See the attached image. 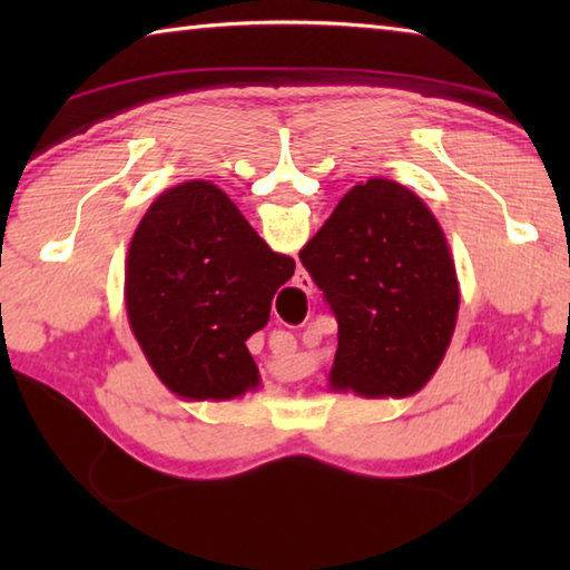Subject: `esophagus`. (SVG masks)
<instances>
[{"mask_svg": "<svg viewBox=\"0 0 570 570\" xmlns=\"http://www.w3.org/2000/svg\"><path fill=\"white\" fill-rule=\"evenodd\" d=\"M298 286H302L304 292H312V282H308V276H302V278H298Z\"/></svg>", "mask_w": 570, "mask_h": 570, "instance_id": "obj_1", "label": "esophagus"}]
</instances>
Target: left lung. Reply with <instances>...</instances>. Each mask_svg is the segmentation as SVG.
Segmentation results:
<instances>
[{"mask_svg":"<svg viewBox=\"0 0 570 570\" xmlns=\"http://www.w3.org/2000/svg\"><path fill=\"white\" fill-rule=\"evenodd\" d=\"M336 320L332 387L404 397L428 382L458 320V274L430 208L400 183L354 186L298 250Z\"/></svg>","mask_w":570,"mask_h":570,"instance_id":"1","label":"left lung"}]
</instances>
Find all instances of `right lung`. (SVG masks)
Returning a JSON list of instances; mask_svg holds the SVG:
<instances>
[{
  "label": "right lung",
  "instance_id": "right-lung-1",
  "mask_svg": "<svg viewBox=\"0 0 570 570\" xmlns=\"http://www.w3.org/2000/svg\"><path fill=\"white\" fill-rule=\"evenodd\" d=\"M294 268L214 183L163 193L135 230L125 266L130 326L163 384L190 400L254 390L258 370L246 340L266 326Z\"/></svg>",
  "mask_w": 570,
  "mask_h": 570
}]
</instances>
